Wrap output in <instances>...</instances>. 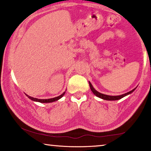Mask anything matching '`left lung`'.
Listing matches in <instances>:
<instances>
[{"label":"left lung","mask_w":151,"mask_h":151,"mask_svg":"<svg viewBox=\"0 0 151 151\" xmlns=\"http://www.w3.org/2000/svg\"><path fill=\"white\" fill-rule=\"evenodd\" d=\"M89 84H90V87L91 90H92V92L94 93V95H96L97 97L101 98V99H103V100H107V101H117V100L121 99H122V98L126 96H127V95L131 94V93H132L133 91H134L135 89H136V88H135L133 89V90L130 91V92H127V93H125V94H124L119 95V96H109V95H106V94H101V93H100V92H98V91H96L94 88H93L92 85L91 84V83L90 81H89Z\"/></svg>","instance_id":"obj_1"}]
</instances>
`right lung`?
Listing matches in <instances>:
<instances>
[{
  "label": "right lung",
  "instance_id": "add662e5",
  "mask_svg": "<svg viewBox=\"0 0 151 151\" xmlns=\"http://www.w3.org/2000/svg\"><path fill=\"white\" fill-rule=\"evenodd\" d=\"M65 92H63L62 94L60 95V96L52 98V99H36V98L29 96V95H27V94H26V96L28 98H29V99H30L31 100H32V101H33L40 102V103H52V102H55L56 101H58L59 99H60L61 98L63 97V95L65 94Z\"/></svg>",
  "mask_w": 151,
  "mask_h": 151
}]
</instances>
